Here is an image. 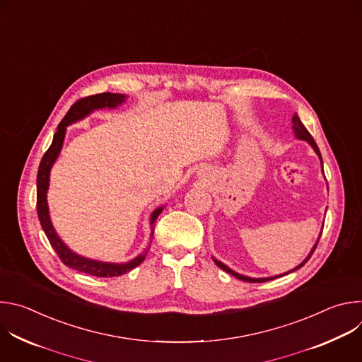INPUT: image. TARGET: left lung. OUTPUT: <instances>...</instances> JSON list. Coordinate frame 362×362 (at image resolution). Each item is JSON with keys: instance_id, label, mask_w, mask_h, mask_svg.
<instances>
[{"instance_id": "left-lung-1", "label": "left lung", "mask_w": 362, "mask_h": 362, "mask_svg": "<svg viewBox=\"0 0 362 362\" xmlns=\"http://www.w3.org/2000/svg\"><path fill=\"white\" fill-rule=\"evenodd\" d=\"M291 123H292V132H293V136L296 137V139H299V140H305L309 146H311L313 148H314V151L317 153V156L320 158V160H321V166H322V156H321V151H320V148H318V146H317V143L314 141V139H313V136L309 134V132L306 130V127L302 124V122L299 120V117H298V115L296 113H293V116H292V120H291ZM322 173H324V166H322ZM322 228H324V225H322ZM321 233H322V230L320 232V236H318V239H317V242H315V245L313 246V249H311V252L308 253V256L305 257V259L298 265V267H295L293 269H291V271H288V272H285V274H281V275H275V276H267V278H250V276H246V275H242V274H238V272H235L233 269H230L229 267H226L223 262H221V261H218L216 257H212L214 259V262L221 268V269H223L225 272H228V274H230L232 276H235V278H238V279H240V281H245V282H267V281H271V279H275V278H279V276H284V275H288V274H291V272H293V271H296V269H299V268H302L306 262H308V259L309 257H311V255L314 253V250H315V247H317V245H318V240H320V238H321Z\"/></svg>"}]
</instances>
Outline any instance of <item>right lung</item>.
Masks as SVG:
<instances>
[{
	"label": "right lung",
	"instance_id": "right-lung-1",
	"mask_svg": "<svg viewBox=\"0 0 362 362\" xmlns=\"http://www.w3.org/2000/svg\"><path fill=\"white\" fill-rule=\"evenodd\" d=\"M126 98H127V95L119 94V93H100V94L88 95L86 98L78 100L76 105L71 106L69 113L64 116V119L59 124L57 132L54 133V137H53V143H51L48 150L44 153L40 168H38V173H37V214H38L41 228H42L45 236L48 238L51 246H53V249L57 252L60 259L69 268H73L76 271H80V272H84V274L93 275V276H100V278L120 276V275L130 272L132 269H134L144 261V257H146L150 246H147L140 255L133 257L132 261L123 262V264L90 259V257L81 256V255L76 253L74 250H71L63 242V239L59 236V233L56 232L53 222H51V218H49V209H48V203H47V192L49 187V172H51V169H53L56 160L60 156V151L63 148V143H64V137H66V132L70 124L86 119L88 115H91L95 110L117 109L119 106L123 105ZM163 209H165V206H159V208L154 209L150 215L151 236H153V230H154V222H156L158 216L162 214Z\"/></svg>",
	"mask_w": 362,
	"mask_h": 362
}]
</instances>
